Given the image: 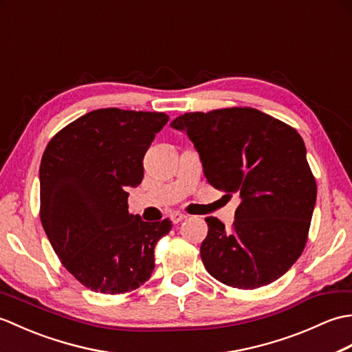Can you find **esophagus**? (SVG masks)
Returning <instances> with one entry per match:
<instances>
[{"label": "esophagus", "mask_w": 352, "mask_h": 352, "mask_svg": "<svg viewBox=\"0 0 352 352\" xmlns=\"http://www.w3.org/2000/svg\"><path fill=\"white\" fill-rule=\"evenodd\" d=\"M170 221H172V223H178V222H182L183 219H186V214H183V213H178V212H174V213H170Z\"/></svg>", "instance_id": "obj_1"}]
</instances>
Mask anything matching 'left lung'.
Returning a JSON list of instances; mask_svg holds the SVG:
<instances>
[{
  "label": "left lung",
  "mask_w": 352,
  "mask_h": 352,
  "mask_svg": "<svg viewBox=\"0 0 352 352\" xmlns=\"http://www.w3.org/2000/svg\"><path fill=\"white\" fill-rule=\"evenodd\" d=\"M170 125L188 133L207 182L242 198L230 230L206 218L199 252L207 272L245 290L278 280L302 254L316 204L300 133L252 107L193 111Z\"/></svg>",
  "instance_id": "left-lung-1"
}]
</instances>
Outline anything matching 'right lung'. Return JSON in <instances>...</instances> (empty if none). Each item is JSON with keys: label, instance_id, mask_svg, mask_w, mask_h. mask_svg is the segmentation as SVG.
<instances>
[{"label": "right lung", "instance_id": "right-lung-1", "mask_svg": "<svg viewBox=\"0 0 352 352\" xmlns=\"http://www.w3.org/2000/svg\"><path fill=\"white\" fill-rule=\"evenodd\" d=\"M169 116L98 109L52 136L41 160V222L57 257L85 287L131 292L154 271V248L172 226L129 213V188Z\"/></svg>", "mask_w": 352, "mask_h": 352}]
</instances>
